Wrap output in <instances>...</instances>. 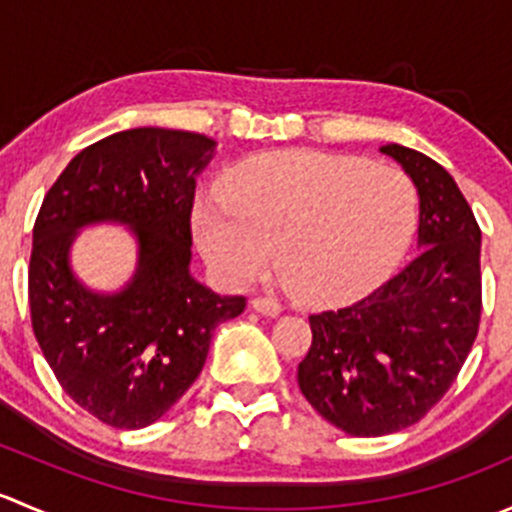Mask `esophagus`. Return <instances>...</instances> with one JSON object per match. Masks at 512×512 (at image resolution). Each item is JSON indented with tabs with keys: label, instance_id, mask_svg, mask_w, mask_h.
Masks as SVG:
<instances>
[{
	"label": "esophagus",
	"instance_id": "esophagus-1",
	"mask_svg": "<svg viewBox=\"0 0 512 512\" xmlns=\"http://www.w3.org/2000/svg\"><path fill=\"white\" fill-rule=\"evenodd\" d=\"M252 309L260 314H265V317H280L282 314V307L275 302V299H267V297H255L252 299Z\"/></svg>",
	"mask_w": 512,
	"mask_h": 512
}]
</instances>
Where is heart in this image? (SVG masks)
Instances as JSON below:
<instances>
[{
  "instance_id": "obj_1",
  "label": "heart",
  "mask_w": 512,
  "mask_h": 512,
  "mask_svg": "<svg viewBox=\"0 0 512 512\" xmlns=\"http://www.w3.org/2000/svg\"><path fill=\"white\" fill-rule=\"evenodd\" d=\"M416 225V185L404 170L319 151L245 160L193 213L195 242L223 280H257L275 250L289 289L319 307L356 302L386 280Z\"/></svg>"
}]
</instances>
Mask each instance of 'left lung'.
<instances>
[{"mask_svg": "<svg viewBox=\"0 0 512 512\" xmlns=\"http://www.w3.org/2000/svg\"><path fill=\"white\" fill-rule=\"evenodd\" d=\"M418 193V255L352 307L312 314L299 389L349 436L421 421L456 381L480 322V227L443 165L414 148H379Z\"/></svg>", "mask_w": 512, "mask_h": 512, "instance_id": "1", "label": "left lung"}]
</instances>
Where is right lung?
<instances>
[{
  "label": "right lung",
  "mask_w": 512,
  "mask_h": 512,
  "mask_svg": "<svg viewBox=\"0 0 512 512\" xmlns=\"http://www.w3.org/2000/svg\"><path fill=\"white\" fill-rule=\"evenodd\" d=\"M208 136L143 126L84 148L56 178L34 223L29 307L34 337L61 389L113 428L156 423L193 386L218 324L245 297L190 272L195 183L215 156ZM128 226L137 270L116 293L70 265L84 226Z\"/></svg>",
  "instance_id": "1"
}]
</instances>
